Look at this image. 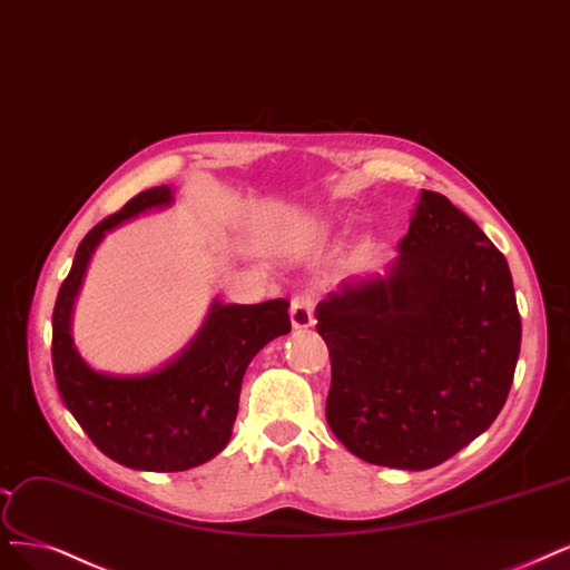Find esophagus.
<instances>
[{
	"instance_id": "esophagus-1",
	"label": "esophagus",
	"mask_w": 570,
	"mask_h": 570,
	"mask_svg": "<svg viewBox=\"0 0 570 570\" xmlns=\"http://www.w3.org/2000/svg\"><path fill=\"white\" fill-rule=\"evenodd\" d=\"M289 321H292V330H308V327H313L316 318H313V302H311V297H304V294H299V297L292 299V304H289Z\"/></svg>"
}]
</instances>
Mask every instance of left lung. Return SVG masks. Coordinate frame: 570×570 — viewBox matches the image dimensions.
Masks as SVG:
<instances>
[{
  "label": "left lung",
  "instance_id": "8db88e82",
  "mask_svg": "<svg viewBox=\"0 0 570 570\" xmlns=\"http://www.w3.org/2000/svg\"><path fill=\"white\" fill-rule=\"evenodd\" d=\"M327 424L348 453L422 472L495 422L521 351L507 259L445 195L422 190L399 257L316 306Z\"/></svg>",
  "mask_w": 570,
  "mask_h": 570
}]
</instances>
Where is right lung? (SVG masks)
<instances>
[{"label": "right lung", "instance_id": "add662e5", "mask_svg": "<svg viewBox=\"0 0 570 570\" xmlns=\"http://www.w3.org/2000/svg\"><path fill=\"white\" fill-rule=\"evenodd\" d=\"M169 205L174 188L155 186L94 226L77 247L53 306L51 358L58 394L104 455L139 472H186L219 455L230 441L249 361L292 327L287 299H214L198 335L163 367L144 375L94 370L75 348L70 332L87 266L106 233Z\"/></svg>", "mask_w": 570, "mask_h": 570}]
</instances>
